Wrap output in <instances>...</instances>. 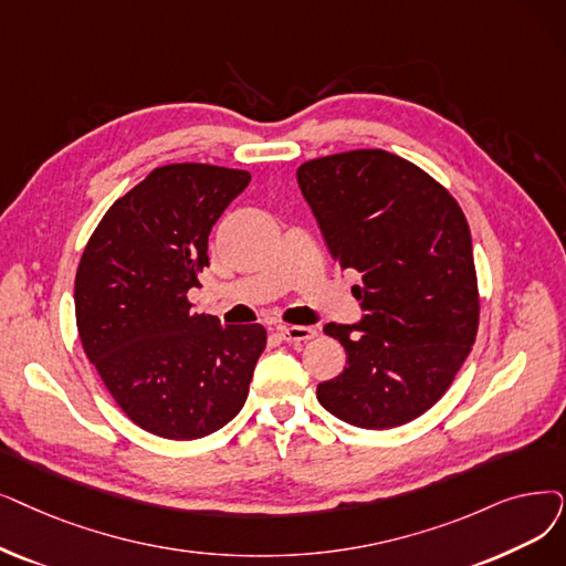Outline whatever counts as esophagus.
I'll return each instance as SVG.
<instances>
[{
    "label": "esophagus",
    "instance_id": "34e87169",
    "mask_svg": "<svg viewBox=\"0 0 566 566\" xmlns=\"http://www.w3.org/2000/svg\"><path fill=\"white\" fill-rule=\"evenodd\" d=\"M277 333H280V337L284 342H291V344L307 342V339H312L316 335V331L310 328V326H282V328H277Z\"/></svg>",
    "mask_w": 566,
    "mask_h": 566
}]
</instances>
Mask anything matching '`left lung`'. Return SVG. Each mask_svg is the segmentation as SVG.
<instances>
[{"mask_svg":"<svg viewBox=\"0 0 566 566\" xmlns=\"http://www.w3.org/2000/svg\"><path fill=\"white\" fill-rule=\"evenodd\" d=\"M298 185L331 254L356 270L363 318L326 324L347 367L316 386L339 421L388 430L426 413L455 379L479 328L472 235L453 196L386 150L305 161Z\"/></svg>","mask_w":566,"mask_h":566,"instance_id":"8db88e82","label":"left lung"}]
</instances>
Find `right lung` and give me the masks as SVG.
Here are the masks:
<instances>
[{
  "mask_svg": "<svg viewBox=\"0 0 566 566\" xmlns=\"http://www.w3.org/2000/svg\"><path fill=\"white\" fill-rule=\"evenodd\" d=\"M250 180L212 164L159 166L108 208L81 256L83 349L119 409L157 437H206L248 400L265 328L193 314L187 291L201 286L208 235Z\"/></svg>",
  "mask_w": 566,
  "mask_h": 566,
  "instance_id": "add662e5",
  "label": "right lung"
}]
</instances>
